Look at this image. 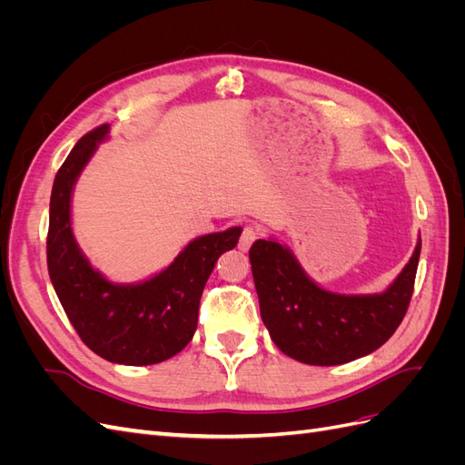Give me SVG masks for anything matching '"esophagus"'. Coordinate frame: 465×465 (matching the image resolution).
<instances>
[{
  "label": "esophagus",
  "instance_id": "obj_1",
  "mask_svg": "<svg viewBox=\"0 0 465 465\" xmlns=\"http://www.w3.org/2000/svg\"><path fill=\"white\" fill-rule=\"evenodd\" d=\"M258 229L252 227V224H248V227L242 229V234H241V241H238V248H241L242 252H246L252 244H254V241L258 238Z\"/></svg>",
  "mask_w": 465,
  "mask_h": 465
}]
</instances>
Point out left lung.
<instances>
[{
  "mask_svg": "<svg viewBox=\"0 0 465 465\" xmlns=\"http://www.w3.org/2000/svg\"><path fill=\"white\" fill-rule=\"evenodd\" d=\"M420 238L398 279L380 294L323 291L291 252L273 241L250 248L260 312L273 343L294 361L333 367L384 345L401 323L413 294Z\"/></svg>",
  "mask_w": 465,
  "mask_h": 465,
  "instance_id": "8db88e82",
  "label": "left lung"
}]
</instances>
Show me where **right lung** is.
<instances>
[{"mask_svg":"<svg viewBox=\"0 0 465 465\" xmlns=\"http://www.w3.org/2000/svg\"><path fill=\"white\" fill-rule=\"evenodd\" d=\"M108 134V124L83 135L54 180L46 238L48 273L81 341L110 362L143 367L174 357L198 328L200 299L223 252L242 229L195 238L159 275L139 285H114L94 272L72 232V190Z\"/></svg>","mask_w":465,"mask_h":465,"instance_id":"right-lung-1","label":"right lung"}]
</instances>
